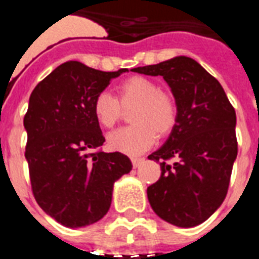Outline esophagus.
<instances>
[{"mask_svg":"<svg viewBox=\"0 0 259 259\" xmlns=\"http://www.w3.org/2000/svg\"><path fill=\"white\" fill-rule=\"evenodd\" d=\"M131 161H132V164H134V167L136 168V167H139L141 163H143L144 158H132Z\"/></svg>","mask_w":259,"mask_h":259,"instance_id":"1","label":"esophagus"}]
</instances>
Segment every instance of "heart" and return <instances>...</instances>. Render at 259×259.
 I'll return each instance as SVG.
<instances>
[{"mask_svg":"<svg viewBox=\"0 0 259 259\" xmlns=\"http://www.w3.org/2000/svg\"><path fill=\"white\" fill-rule=\"evenodd\" d=\"M118 98L111 93L100 92L93 100V115L106 130L115 127L123 109L132 110L130 120L134 125L122 128L107 136L110 150L128 155H139L154 144L157 136L171 132L178 118L176 102L168 93L162 92L154 80L132 76L119 84Z\"/></svg>","mask_w":259,"mask_h":259,"instance_id":"obj_1","label":"heart"}]
</instances>
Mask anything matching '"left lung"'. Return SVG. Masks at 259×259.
I'll list each match as a JSON object with an SVG mask.
<instances>
[{"label":"left lung","mask_w":259,"mask_h":259,"mask_svg":"<svg viewBox=\"0 0 259 259\" xmlns=\"http://www.w3.org/2000/svg\"><path fill=\"white\" fill-rule=\"evenodd\" d=\"M132 71L163 76L178 107L168 139L148 157L159 162L162 171L146 191L150 206L174 226H198L218 210L227 194L237 157L235 109L218 80L189 57ZM174 156L178 161L167 164Z\"/></svg>","instance_id":"1"}]
</instances>
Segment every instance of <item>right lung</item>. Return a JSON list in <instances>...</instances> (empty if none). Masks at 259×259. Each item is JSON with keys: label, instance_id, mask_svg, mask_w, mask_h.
Listing matches in <instances>:
<instances>
[{"label": "right lung", "instance_id": "obj_1", "mask_svg": "<svg viewBox=\"0 0 259 259\" xmlns=\"http://www.w3.org/2000/svg\"><path fill=\"white\" fill-rule=\"evenodd\" d=\"M127 71L105 72L68 61L31 93L23 123L32 192L38 206L65 227H87L104 218L114 183L132 170L122 153H92L105 143L93 100Z\"/></svg>", "mask_w": 259, "mask_h": 259}]
</instances>
